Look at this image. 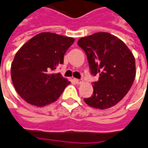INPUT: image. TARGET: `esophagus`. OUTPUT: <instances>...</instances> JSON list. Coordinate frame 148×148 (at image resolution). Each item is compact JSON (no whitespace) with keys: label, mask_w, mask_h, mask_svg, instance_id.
I'll return each mask as SVG.
<instances>
[{"label":"esophagus","mask_w":148,"mask_h":148,"mask_svg":"<svg viewBox=\"0 0 148 148\" xmlns=\"http://www.w3.org/2000/svg\"><path fill=\"white\" fill-rule=\"evenodd\" d=\"M74 82H76L77 84H81L82 82V80L81 79H77V78H74Z\"/></svg>","instance_id":"obj_1"}]
</instances>
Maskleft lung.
Segmentation results:
<instances>
[{
	"mask_svg": "<svg viewBox=\"0 0 148 148\" xmlns=\"http://www.w3.org/2000/svg\"><path fill=\"white\" fill-rule=\"evenodd\" d=\"M78 45L87 55L90 72L99 80L94 82L93 94L84 101L99 109L111 108L123 99L135 78V59L120 39L107 32L82 37Z\"/></svg>",
	"mask_w": 148,
	"mask_h": 148,
	"instance_id": "left-lung-1",
	"label": "left lung"
}]
</instances>
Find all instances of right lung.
<instances>
[{
    "instance_id": "1",
    "label": "right lung",
    "mask_w": 148,
    "mask_h": 148,
    "mask_svg": "<svg viewBox=\"0 0 148 148\" xmlns=\"http://www.w3.org/2000/svg\"><path fill=\"white\" fill-rule=\"evenodd\" d=\"M74 38L42 32L22 46L11 65V78L18 95L37 107L55 102L70 82L53 74L64 62Z\"/></svg>"
}]
</instances>
